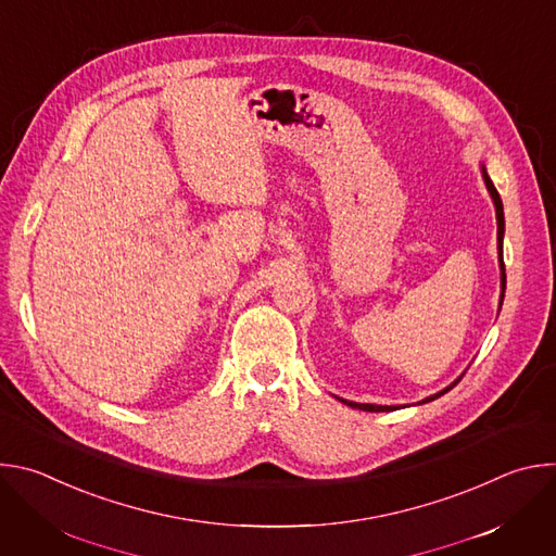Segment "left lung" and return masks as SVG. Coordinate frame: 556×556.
Listing matches in <instances>:
<instances>
[{"mask_svg": "<svg viewBox=\"0 0 556 556\" xmlns=\"http://www.w3.org/2000/svg\"><path fill=\"white\" fill-rule=\"evenodd\" d=\"M482 174H484V182H486V189L491 191V198H493V202H495V213H497V226H500V230H497V235H500V249H502V237H504V206H502V198H500V193H497V189H495V185L491 182V178H489V174H486V169H482ZM504 264V262H502ZM502 281H504V286H506V273L502 275ZM457 382V380H455ZM453 382V384H455ZM451 384V387H453ZM451 387H446L444 391H440V393H435V395H431V399H427V401H422V403H429V401H435L438 395H442V393H446ZM345 405H350V407H354V409H363V412H389V409H395V407H382V405H361V403H350V401H343Z\"/></svg>", "mask_w": 556, "mask_h": 556, "instance_id": "1", "label": "left lung"}]
</instances>
